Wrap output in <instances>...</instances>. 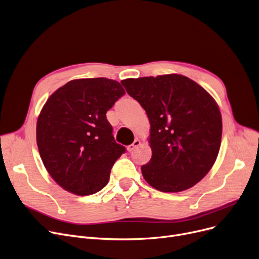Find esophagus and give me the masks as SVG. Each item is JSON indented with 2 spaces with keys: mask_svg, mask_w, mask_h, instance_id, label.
Listing matches in <instances>:
<instances>
[{
  "mask_svg": "<svg viewBox=\"0 0 259 259\" xmlns=\"http://www.w3.org/2000/svg\"><path fill=\"white\" fill-rule=\"evenodd\" d=\"M141 144V142H140V140L139 139H135V141L131 144V145H128L127 146V151L128 152H133L135 149H136L137 146H139Z\"/></svg>",
  "mask_w": 259,
  "mask_h": 259,
  "instance_id": "obj_1",
  "label": "esophagus"
}]
</instances>
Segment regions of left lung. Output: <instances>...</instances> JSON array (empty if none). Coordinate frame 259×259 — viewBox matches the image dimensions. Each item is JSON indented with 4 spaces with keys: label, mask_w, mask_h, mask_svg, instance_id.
<instances>
[{
    "label": "left lung",
    "mask_w": 259,
    "mask_h": 259,
    "mask_svg": "<svg viewBox=\"0 0 259 259\" xmlns=\"http://www.w3.org/2000/svg\"><path fill=\"white\" fill-rule=\"evenodd\" d=\"M121 83L150 120L152 158L141 166L143 178L165 193L195 186L212 168L220 149L223 120L213 97L177 73Z\"/></svg>",
    "instance_id": "1"
}]
</instances>
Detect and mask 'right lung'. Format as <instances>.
<instances>
[{"mask_svg": "<svg viewBox=\"0 0 259 259\" xmlns=\"http://www.w3.org/2000/svg\"><path fill=\"white\" fill-rule=\"evenodd\" d=\"M124 94L115 80L92 78L69 81L48 98L36 121V144L64 190L88 196L107 184L125 147L115 141L106 112Z\"/></svg>", "mask_w": 259, "mask_h": 259, "instance_id": "right-lung-1", "label": "right lung"}]
</instances>
